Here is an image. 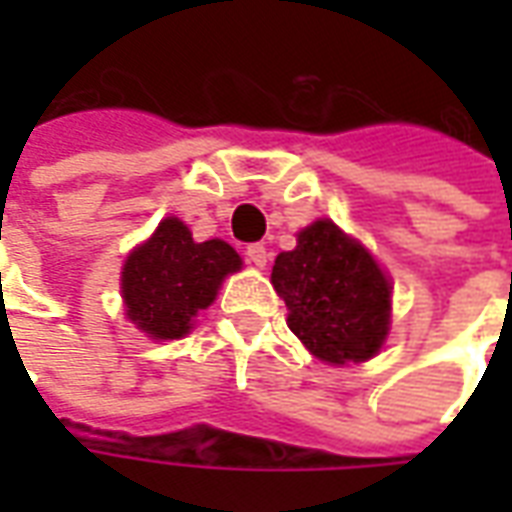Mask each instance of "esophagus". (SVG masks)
I'll return each mask as SVG.
<instances>
[{"mask_svg": "<svg viewBox=\"0 0 512 512\" xmlns=\"http://www.w3.org/2000/svg\"><path fill=\"white\" fill-rule=\"evenodd\" d=\"M246 257H249V263L257 268H263L268 263V252L263 244H249L246 246Z\"/></svg>", "mask_w": 512, "mask_h": 512, "instance_id": "34e87169", "label": "esophagus"}]
</instances>
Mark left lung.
<instances>
[{
    "mask_svg": "<svg viewBox=\"0 0 512 512\" xmlns=\"http://www.w3.org/2000/svg\"><path fill=\"white\" fill-rule=\"evenodd\" d=\"M271 282L288 304L290 332L323 362H365L384 345L389 279L329 219L301 230L299 246L274 260Z\"/></svg>",
    "mask_w": 512,
    "mask_h": 512,
    "instance_id": "obj_1",
    "label": "left lung"
}]
</instances>
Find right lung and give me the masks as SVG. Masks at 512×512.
Returning a JSON list of instances; mask_svg holds the SVG:
<instances>
[{"label":"right lung","instance_id":"obj_1","mask_svg":"<svg viewBox=\"0 0 512 512\" xmlns=\"http://www.w3.org/2000/svg\"><path fill=\"white\" fill-rule=\"evenodd\" d=\"M238 268L241 257L233 246L219 238L197 244L189 227L169 216L126 260V315L153 340H178L191 329V318L216 299L222 279Z\"/></svg>","mask_w":512,"mask_h":512}]
</instances>
